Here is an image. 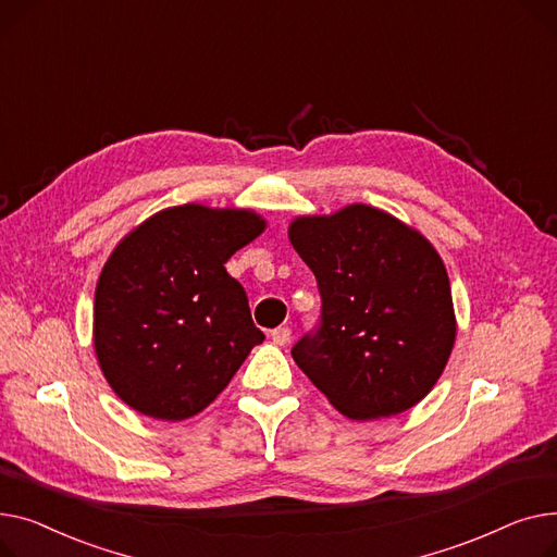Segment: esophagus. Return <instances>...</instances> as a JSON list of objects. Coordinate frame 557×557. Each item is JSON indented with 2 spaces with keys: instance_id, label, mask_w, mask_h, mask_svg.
<instances>
[{
  "instance_id": "34e87169",
  "label": "esophagus",
  "mask_w": 557,
  "mask_h": 557,
  "mask_svg": "<svg viewBox=\"0 0 557 557\" xmlns=\"http://www.w3.org/2000/svg\"><path fill=\"white\" fill-rule=\"evenodd\" d=\"M289 337H292V331L287 329V325H283V329L272 331V342H274L276 346H285V344L289 342Z\"/></svg>"
}]
</instances>
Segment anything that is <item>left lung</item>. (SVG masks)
<instances>
[{"mask_svg":"<svg viewBox=\"0 0 557 557\" xmlns=\"http://www.w3.org/2000/svg\"><path fill=\"white\" fill-rule=\"evenodd\" d=\"M287 236L321 294L319 329L294 344V362L352 420L418 405L456 339L449 278L432 243L369 205L301 215Z\"/></svg>","mask_w":557,"mask_h":557,"instance_id":"8db88e82","label":"left lung"}]
</instances>
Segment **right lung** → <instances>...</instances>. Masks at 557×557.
Masks as SVG:
<instances>
[{
	"mask_svg": "<svg viewBox=\"0 0 557 557\" xmlns=\"http://www.w3.org/2000/svg\"><path fill=\"white\" fill-rule=\"evenodd\" d=\"M265 232L249 209L182 205L112 251L94 297V350L114 394L157 420L207 409L265 339L224 263Z\"/></svg>",
	"mask_w": 557,
	"mask_h": 557,
	"instance_id": "1",
	"label": "right lung"
}]
</instances>
